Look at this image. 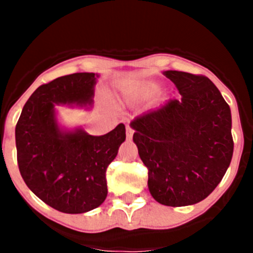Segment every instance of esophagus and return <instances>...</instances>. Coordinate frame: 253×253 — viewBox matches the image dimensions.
<instances>
[{"label": "esophagus", "mask_w": 253, "mask_h": 253, "mask_svg": "<svg viewBox=\"0 0 253 253\" xmlns=\"http://www.w3.org/2000/svg\"><path fill=\"white\" fill-rule=\"evenodd\" d=\"M133 133H134L133 129H131L130 126H126V137L131 138V137H133Z\"/></svg>", "instance_id": "34e87169"}]
</instances>
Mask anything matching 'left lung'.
<instances>
[{"instance_id":"obj_1","label":"left lung","mask_w":253,"mask_h":253,"mask_svg":"<svg viewBox=\"0 0 253 253\" xmlns=\"http://www.w3.org/2000/svg\"><path fill=\"white\" fill-rule=\"evenodd\" d=\"M180 100L130 123L140 160L148 169L149 193L160 204L202 202L222 181L233 156L229 105L202 75L166 71Z\"/></svg>"}]
</instances>
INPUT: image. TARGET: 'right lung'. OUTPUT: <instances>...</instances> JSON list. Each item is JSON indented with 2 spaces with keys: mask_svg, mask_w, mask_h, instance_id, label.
I'll use <instances>...</instances> for the list:
<instances>
[{
  "mask_svg": "<svg viewBox=\"0 0 253 253\" xmlns=\"http://www.w3.org/2000/svg\"><path fill=\"white\" fill-rule=\"evenodd\" d=\"M96 73H73L39 86L15 129L17 165L29 189L62 213H86L107 195L106 169L125 140V125L95 137L82 129L62 131L55 104L91 105Z\"/></svg>",
  "mask_w": 253,
  "mask_h": 253,
  "instance_id": "obj_1",
  "label": "right lung"
}]
</instances>
